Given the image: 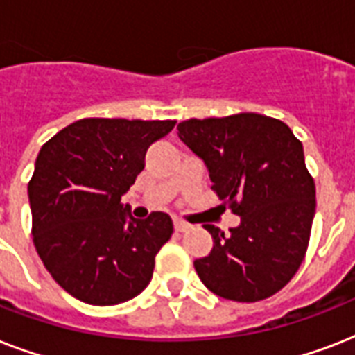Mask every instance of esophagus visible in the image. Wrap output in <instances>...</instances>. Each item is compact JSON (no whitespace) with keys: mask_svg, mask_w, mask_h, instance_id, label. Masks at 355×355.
Segmentation results:
<instances>
[{"mask_svg":"<svg viewBox=\"0 0 355 355\" xmlns=\"http://www.w3.org/2000/svg\"><path fill=\"white\" fill-rule=\"evenodd\" d=\"M173 227H175V230H177V232H184V230H186L189 225L188 223L180 221V219H175V221H173Z\"/></svg>","mask_w":355,"mask_h":355,"instance_id":"1","label":"esophagus"}]
</instances>
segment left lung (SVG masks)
<instances>
[{
    "instance_id": "obj_1",
    "label": "left lung",
    "mask_w": 355,
    "mask_h": 355,
    "mask_svg": "<svg viewBox=\"0 0 355 355\" xmlns=\"http://www.w3.org/2000/svg\"><path fill=\"white\" fill-rule=\"evenodd\" d=\"M178 138L205 162L211 189L239 216L225 234L205 225L214 248L193 261L217 297L258 302L280 291L302 263L315 216V182L302 144L261 114L188 119Z\"/></svg>"
}]
</instances>
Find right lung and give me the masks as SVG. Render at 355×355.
Wrapping results in <instances>:
<instances>
[{
	"mask_svg": "<svg viewBox=\"0 0 355 355\" xmlns=\"http://www.w3.org/2000/svg\"><path fill=\"white\" fill-rule=\"evenodd\" d=\"M173 127L171 119H79L36 156L27 188L36 252L77 300L114 306L149 286L173 221L164 211L134 219L121 197L145 167L150 144Z\"/></svg>",
	"mask_w": 355,
	"mask_h": 355,
	"instance_id": "add662e5",
	"label": "right lung"
}]
</instances>
